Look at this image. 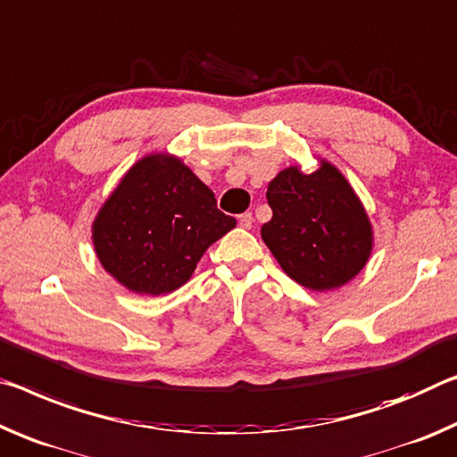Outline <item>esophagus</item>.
Here are the masks:
<instances>
[{"label":"esophagus","instance_id":"esophagus-1","mask_svg":"<svg viewBox=\"0 0 457 457\" xmlns=\"http://www.w3.org/2000/svg\"><path fill=\"white\" fill-rule=\"evenodd\" d=\"M238 224H241L243 228H251L253 227V214L245 212V214L238 216Z\"/></svg>","mask_w":457,"mask_h":457}]
</instances>
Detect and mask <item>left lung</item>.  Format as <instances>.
Listing matches in <instances>:
<instances>
[{"instance_id": "1", "label": "left lung", "mask_w": 457, "mask_h": 457, "mask_svg": "<svg viewBox=\"0 0 457 457\" xmlns=\"http://www.w3.org/2000/svg\"><path fill=\"white\" fill-rule=\"evenodd\" d=\"M271 220L261 227L283 271L313 291L342 287L361 273L372 253V227L361 198L330 162L303 174L279 171L267 186Z\"/></svg>"}]
</instances>
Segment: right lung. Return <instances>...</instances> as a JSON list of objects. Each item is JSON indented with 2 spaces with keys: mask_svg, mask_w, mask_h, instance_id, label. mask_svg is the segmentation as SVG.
Wrapping results in <instances>:
<instances>
[{
  "mask_svg": "<svg viewBox=\"0 0 457 457\" xmlns=\"http://www.w3.org/2000/svg\"><path fill=\"white\" fill-rule=\"evenodd\" d=\"M212 190L170 154L133 163L93 222V245L111 278L133 294L162 295L192 278L204 251L235 228Z\"/></svg>",
  "mask_w": 457,
  "mask_h": 457,
  "instance_id": "add662e5",
  "label": "right lung"
}]
</instances>
